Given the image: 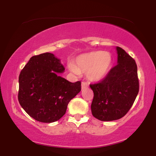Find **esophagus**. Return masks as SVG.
Wrapping results in <instances>:
<instances>
[{
    "mask_svg": "<svg viewBox=\"0 0 156 156\" xmlns=\"http://www.w3.org/2000/svg\"><path fill=\"white\" fill-rule=\"evenodd\" d=\"M89 87V84L87 83H86V82H82L81 83V88L82 89L87 88V87Z\"/></svg>",
    "mask_w": 156,
    "mask_h": 156,
    "instance_id": "obj_1",
    "label": "esophagus"
}]
</instances>
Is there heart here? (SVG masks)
<instances>
[{"label": "heart", "mask_w": 156, "mask_h": 156, "mask_svg": "<svg viewBox=\"0 0 156 156\" xmlns=\"http://www.w3.org/2000/svg\"><path fill=\"white\" fill-rule=\"evenodd\" d=\"M112 64V57L108 53L92 51L78 55L75 64H70L69 68L75 74L86 73L92 81H99L106 76Z\"/></svg>", "instance_id": "obj_1"}]
</instances>
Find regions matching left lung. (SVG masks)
I'll return each mask as SVG.
<instances>
[{"instance_id":"obj_1","label":"left lung","mask_w":156,"mask_h":156,"mask_svg":"<svg viewBox=\"0 0 156 156\" xmlns=\"http://www.w3.org/2000/svg\"><path fill=\"white\" fill-rule=\"evenodd\" d=\"M117 64L99 83L90 84L94 92L92 114L101 121L117 120L123 117L139 93L137 65L122 48L117 47Z\"/></svg>"}]
</instances>
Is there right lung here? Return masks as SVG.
<instances>
[{"instance_id":"add662e5","label":"right lung","mask_w":156,"mask_h":156,"mask_svg":"<svg viewBox=\"0 0 156 156\" xmlns=\"http://www.w3.org/2000/svg\"><path fill=\"white\" fill-rule=\"evenodd\" d=\"M64 71L53 53L32 56L19 76L18 101L30 117L41 122H53L65 114L67 105L81 90V83L59 76Z\"/></svg>"}]
</instances>
